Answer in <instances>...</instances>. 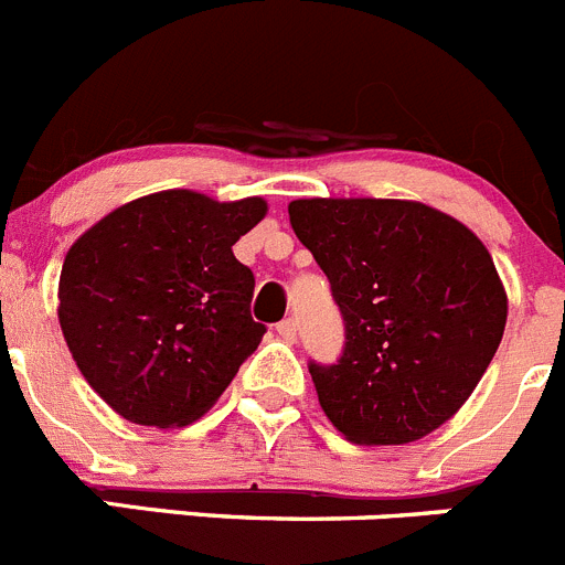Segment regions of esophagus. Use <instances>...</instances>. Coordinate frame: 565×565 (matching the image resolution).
<instances>
[{"label": "esophagus", "mask_w": 565, "mask_h": 565, "mask_svg": "<svg viewBox=\"0 0 565 565\" xmlns=\"http://www.w3.org/2000/svg\"><path fill=\"white\" fill-rule=\"evenodd\" d=\"M276 331H278V337H281V340L295 342V337H298V320H295V318L281 320V323L276 326Z\"/></svg>", "instance_id": "obj_1"}]
</instances>
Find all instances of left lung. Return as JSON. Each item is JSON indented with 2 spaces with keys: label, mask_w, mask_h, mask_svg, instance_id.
<instances>
[{
  "label": "left lung",
  "mask_w": 565,
  "mask_h": 565,
  "mask_svg": "<svg viewBox=\"0 0 565 565\" xmlns=\"http://www.w3.org/2000/svg\"><path fill=\"white\" fill-rule=\"evenodd\" d=\"M289 223L345 326L337 362H309L331 424L367 446L413 443L446 424L488 371L508 320L482 242L409 200H292Z\"/></svg>",
  "instance_id": "obj_1"
}]
</instances>
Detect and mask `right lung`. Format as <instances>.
I'll return each instance as SVG.
<instances>
[{"label":"right lung","instance_id":"add662e5","mask_svg":"<svg viewBox=\"0 0 565 565\" xmlns=\"http://www.w3.org/2000/svg\"><path fill=\"white\" fill-rule=\"evenodd\" d=\"M262 198L217 203L172 189L110 211L66 253L63 337L86 382L122 418L183 426L217 402L265 334L256 278L234 242Z\"/></svg>","mask_w":565,"mask_h":565}]
</instances>
